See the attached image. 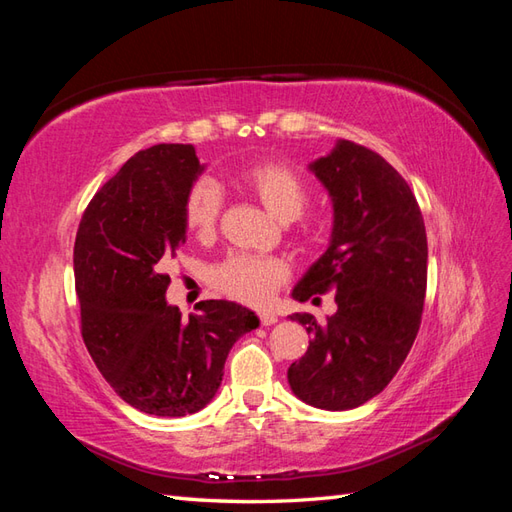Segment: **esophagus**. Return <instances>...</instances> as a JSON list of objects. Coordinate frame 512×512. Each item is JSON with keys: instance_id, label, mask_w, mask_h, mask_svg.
<instances>
[{"instance_id": "1", "label": "esophagus", "mask_w": 512, "mask_h": 512, "mask_svg": "<svg viewBox=\"0 0 512 512\" xmlns=\"http://www.w3.org/2000/svg\"><path fill=\"white\" fill-rule=\"evenodd\" d=\"M259 323L262 325H275L277 314L275 312H259Z\"/></svg>"}]
</instances>
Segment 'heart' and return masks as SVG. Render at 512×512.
<instances>
[{"instance_id":"b5f03b06","label":"heart","mask_w":512,"mask_h":512,"mask_svg":"<svg viewBox=\"0 0 512 512\" xmlns=\"http://www.w3.org/2000/svg\"><path fill=\"white\" fill-rule=\"evenodd\" d=\"M237 184L264 204L279 222H295L308 206V187L297 171L281 162H253L237 171ZM222 191L211 178L195 180L184 195V226L198 237L209 239L222 215ZM213 286L226 297L264 306L273 292L288 279V266L277 257L235 253L213 270Z\"/></svg>"}]
</instances>
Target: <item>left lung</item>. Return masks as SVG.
I'll return each mask as SVG.
<instances>
[{
    "mask_svg": "<svg viewBox=\"0 0 512 512\" xmlns=\"http://www.w3.org/2000/svg\"><path fill=\"white\" fill-rule=\"evenodd\" d=\"M310 171L334 206L332 239L292 290L317 301L336 290V312L319 323L292 314L312 336L288 367L295 396L312 407L345 411L378 396L411 350L427 295V231L416 195L376 151L339 140Z\"/></svg>",
    "mask_w": 512,
    "mask_h": 512,
    "instance_id": "1",
    "label": "left lung"
}]
</instances>
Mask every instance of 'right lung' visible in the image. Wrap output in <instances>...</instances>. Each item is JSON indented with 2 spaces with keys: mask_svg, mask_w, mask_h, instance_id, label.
<instances>
[{
  "mask_svg": "<svg viewBox=\"0 0 512 512\" xmlns=\"http://www.w3.org/2000/svg\"><path fill=\"white\" fill-rule=\"evenodd\" d=\"M202 165L193 145H154L96 191L74 242L81 334L103 378L127 405L180 418L209 405L226 356L255 330V312L200 301L182 319L167 306L165 273L187 239L182 204Z\"/></svg>",
  "mask_w": 512,
  "mask_h": 512,
  "instance_id": "1",
  "label": "right lung"
}]
</instances>
